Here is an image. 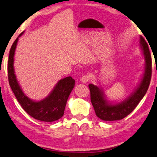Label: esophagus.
Instances as JSON below:
<instances>
[{
  "instance_id": "34e87169",
  "label": "esophagus",
  "mask_w": 157,
  "mask_h": 157,
  "mask_svg": "<svg viewBox=\"0 0 157 157\" xmlns=\"http://www.w3.org/2000/svg\"><path fill=\"white\" fill-rule=\"evenodd\" d=\"M89 79H90V76L89 75H84L82 77L80 80L82 83H86V82L89 80Z\"/></svg>"
}]
</instances>
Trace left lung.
I'll return each mask as SVG.
<instances>
[{
  "label": "left lung",
  "instance_id": "8db88e82",
  "mask_svg": "<svg viewBox=\"0 0 157 157\" xmlns=\"http://www.w3.org/2000/svg\"><path fill=\"white\" fill-rule=\"evenodd\" d=\"M139 43L145 57V71L139 85L128 98L112 104L106 99L102 89L92 84H89L92 105L96 116L101 120L114 121L125 118L136 107L147 91L152 76V57L148 45L143 36H140Z\"/></svg>",
  "mask_w": 157,
  "mask_h": 157
}]
</instances>
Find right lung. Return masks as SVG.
<instances>
[{
	"mask_svg": "<svg viewBox=\"0 0 157 157\" xmlns=\"http://www.w3.org/2000/svg\"><path fill=\"white\" fill-rule=\"evenodd\" d=\"M19 34L13 43L10 50L7 73L10 86L21 107L33 118L44 122H53L62 118L66 102L73 89L75 86V79L71 76L60 79L50 95L38 102L28 98L23 92L17 79L14 69V57Z\"/></svg>",
	"mask_w": 157,
	"mask_h": 157,
	"instance_id": "1",
	"label": "right lung"
}]
</instances>
